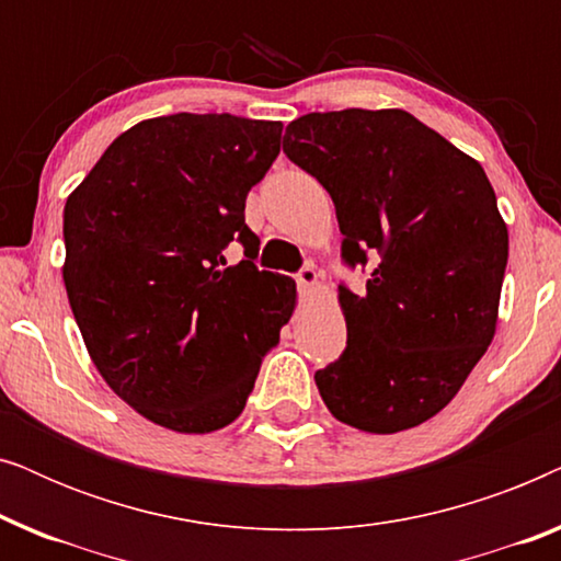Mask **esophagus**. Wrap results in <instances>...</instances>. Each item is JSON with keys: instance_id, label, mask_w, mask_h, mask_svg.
Instances as JSON below:
<instances>
[{"instance_id": "1", "label": "esophagus", "mask_w": 561, "mask_h": 561, "mask_svg": "<svg viewBox=\"0 0 561 561\" xmlns=\"http://www.w3.org/2000/svg\"><path fill=\"white\" fill-rule=\"evenodd\" d=\"M296 283H298V288L301 290H313L319 286V273H317V267L313 265H304L301 271L296 273Z\"/></svg>"}]
</instances>
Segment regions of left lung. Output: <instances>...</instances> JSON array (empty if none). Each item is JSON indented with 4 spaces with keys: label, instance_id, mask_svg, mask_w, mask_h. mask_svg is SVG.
Instances as JSON below:
<instances>
[{
    "label": "left lung",
    "instance_id": "left-lung-1",
    "mask_svg": "<svg viewBox=\"0 0 561 561\" xmlns=\"http://www.w3.org/2000/svg\"><path fill=\"white\" fill-rule=\"evenodd\" d=\"M283 152L332 196L342 257L378 265L340 286L347 350L313 380L342 424L396 434L465 386L497 327L508 227L478 160L403 110L313 112Z\"/></svg>",
    "mask_w": 561,
    "mask_h": 561
}]
</instances>
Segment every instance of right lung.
Returning <instances> with one entry per match:
<instances>
[{
    "mask_svg": "<svg viewBox=\"0 0 561 561\" xmlns=\"http://www.w3.org/2000/svg\"><path fill=\"white\" fill-rule=\"evenodd\" d=\"M280 133L232 114L142 119L66 198L64 283L91 363L171 432L232 424L296 309V283L257 271L260 240L244 225ZM232 239L249 260L227 266Z\"/></svg>",
    "mask_w": 561,
    "mask_h": 561,
    "instance_id": "right-lung-1",
    "label": "right lung"
}]
</instances>
